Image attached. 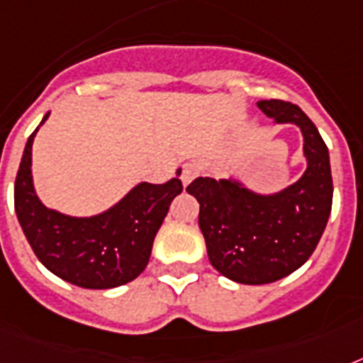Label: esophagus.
<instances>
[{"label":"esophagus","mask_w":363,"mask_h":363,"mask_svg":"<svg viewBox=\"0 0 363 363\" xmlns=\"http://www.w3.org/2000/svg\"><path fill=\"white\" fill-rule=\"evenodd\" d=\"M199 175V165L194 164V162H188V164L182 165L181 169V181H182V186H188L190 182Z\"/></svg>","instance_id":"esophagus-1"}]
</instances>
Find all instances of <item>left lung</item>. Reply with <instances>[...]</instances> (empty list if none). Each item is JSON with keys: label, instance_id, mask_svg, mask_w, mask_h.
<instances>
[{"label": "left lung", "instance_id": "8db88e82", "mask_svg": "<svg viewBox=\"0 0 363 363\" xmlns=\"http://www.w3.org/2000/svg\"><path fill=\"white\" fill-rule=\"evenodd\" d=\"M258 107L275 124L298 125L307 169L290 186L259 194L239 179L198 177L186 188L199 203V230L209 262L241 284H267L299 269L315 252L332 213L330 152L298 105L264 99Z\"/></svg>", "mask_w": 363, "mask_h": 363}]
</instances>
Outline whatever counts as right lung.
<instances>
[{
	"label": "right lung",
	"mask_w": 363,
	"mask_h": 363,
	"mask_svg": "<svg viewBox=\"0 0 363 363\" xmlns=\"http://www.w3.org/2000/svg\"><path fill=\"white\" fill-rule=\"evenodd\" d=\"M48 115L28 137L14 181L20 228L39 262L60 279L90 290L122 286L147 267L171 201L182 192L181 171L165 184L139 182L99 215L69 216L48 209L35 194L31 177V145Z\"/></svg>",
	"instance_id": "obj_1"
}]
</instances>
